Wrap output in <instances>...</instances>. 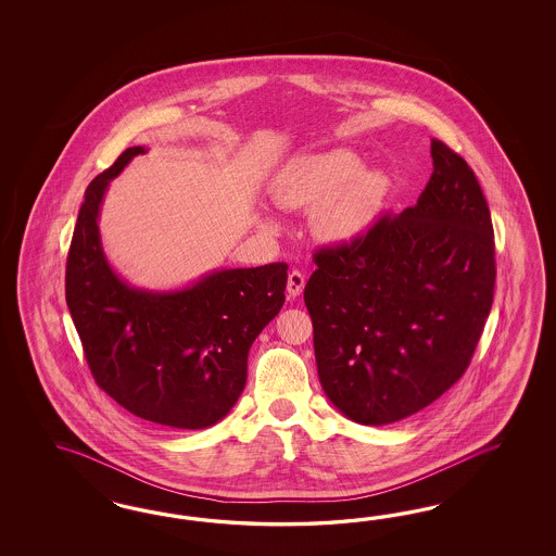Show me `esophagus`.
<instances>
[{
  "label": "esophagus",
  "mask_w": 556,
  "mask_h": 556,
  "mask_svg": "<svg viewBox=\"0 0 556 556\" xmlns=\"http://www.w3.org/2000/svg\"><path fill=\"white\" fill-rule=\"evenodd\" d=\"M305 286V277H303L302 270H291L289 277H287V293L289 298H298L303 291Z\"/></svg>",
  "instance_id": "esophagus-1"
}]
</instances>
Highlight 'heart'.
<instances>
[{
    "label": "heart",
    "instance_id": "obj_1",
    "mask_svg": "<svg viewBox=\"0 0 556 556\" xmlns=\"http://www.w3.org/2000/svg\"><path fill=\"white\" fill-rule=\"evenodd\" d=\"M389 179L349 149L305 154L273 181L275 202L291 210H314L312 226L324 242L349 244L369 232L388 202Z\"/></svg>",
    "mask_w": 556,
    "mask_h": 556
}]
</instances>
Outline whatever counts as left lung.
Segmentation results:
<instances>
[{"label": "left lung", "mask_w": 556, "mask_h": 556, "mask_svg": "<svg viewBox=\"0 0 556 556\" xmlns=\"http://www.w3.org/2000/svg\"><path fill=\"white\" fill-rule=\"evenodd\" d=\"M418 203L314 254L303 300L321 389L356 424L420 412L471 363L495 286V242L471 167L432 140Z\"/></svg>", "instance_id": "obj_1"}]
</instances>
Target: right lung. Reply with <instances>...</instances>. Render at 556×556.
Returning a JSON list of instances; mask_svg holds the SVG:
<instances>
[{
  "label": "right lung",
  "mask_w": 556,
  "mask_h": 556,
  "mask_svg": "<svg viewBox=\"0 0 556 556\" xmlns=\"http://www.w3.org/2000/svg\"><path fill=\"white\" fill-rule=\"evenodd\" d=\"M144 147L126 149L85 191L65 295L96 383L142 420L202 430L235 407L254 338L286 302L287 265L212 270L184 289L126 283L101 247L108 186Z\"/></svg>",
  "instance_id": "1"
}]
</instances>
